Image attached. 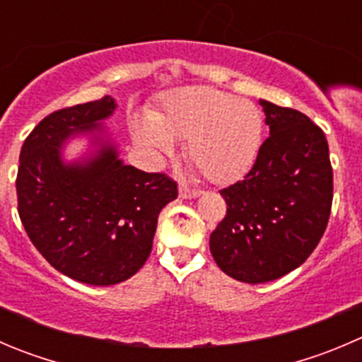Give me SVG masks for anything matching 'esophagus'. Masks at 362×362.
I'll use <instances>...</instances> for the list:
<instances>
[{"mask_svg": "<svg viewBox=\"0 0 362 362\" xmlns=\"http://www.w3.org/2000/svg\"><path fill=\"white\" fill-rule=\"evenodd\" d=\"M178 194H180V198L184 199H192V198H198V196L202 194V191H199V189H191L187 187V185H180V187H178Z\"/></svg>", "mask_w": 362, "mask_h": 362, "instance_id": "1", "label": "esophagus"}]
</instances>
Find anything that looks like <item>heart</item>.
Masks as SVG:
<instances>
[{"mask_svg": "<svg viewBox=\"0 0 362 362\" xmlns=\"http://www.w3.org/2000/svg\"><path fill=\"white\" fill-rule=\"evenodd\" d=\"M132 136L150 152L168 156L187 141V160L214 184H230L249 171L263 141L258 107L209 86H182L160 97L150 118L132 122Z\"/></svg>", "mask_w": 362, "mask_h": 362, "instance_id": "heart-1", "label": "heart"}]
</instances>
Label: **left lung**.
Masks as SVG:
<instances>
[{
  "label": "left lung",
  "mask_w": 362,
  "mask_h": 362,
  "mask_svg": "<svg viewBox=\"0 0 362 362\" xmlns=\"http://www.w3.org/2000/svg\"><path fill=\"white\" fill-rule=\"evenodd\" d=\"M270 136L244 180L223 189L226 216L210 235L224 274L274 281L313 252L327 228L332 168L324 131L306 115L259 100Z\"/></svg>",
  "instance_id": "8db88e82"
}]
</instances>
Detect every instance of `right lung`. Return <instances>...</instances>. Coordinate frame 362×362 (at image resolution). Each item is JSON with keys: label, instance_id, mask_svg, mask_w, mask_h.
I'll return each instance as SVG.
<instances>
[{"label": "right lung", "instance_id": "obj_1", "mask_svg": "<svg viewBox=\"0 0 362 362\" xmlns=\"http://www.w3.org/2000/svg\"><path fill=\"white\" fill-rule=\"evenodd\" d=\"M113 97L65 107L45 117L21 148L19 217L40 255L62 274L93 286L134 276L152 251L157 217L178 196L177 182L118 159L103 120ZM90 135L96 152L66 163L62 148Z\"/></svg>", "mask_w": 362, "mask_h": 362}]
</instances>
